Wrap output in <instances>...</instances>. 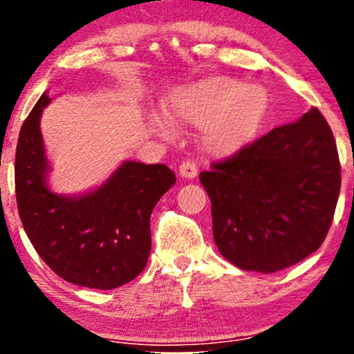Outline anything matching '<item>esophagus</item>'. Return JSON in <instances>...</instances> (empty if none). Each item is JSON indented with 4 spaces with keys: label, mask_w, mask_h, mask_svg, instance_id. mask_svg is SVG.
I'll return each mask as SVG.
<instances>
[{
    "label": "esophagus",
    "mask_w": 354,
    "mask_h": 354,
    "mask_svg": "<svg viewBox=\"0 0 354 354\" xmlns=\"http://www.w3.org/2000/svg\"><path fill=\"white\" fill-rule=\"evenodd\" d=\"M196 174H198V168L193 161H185V163H181L180 166L181 178H185V180H193V178H196Z\"/></svg>",
    "instance_id": "1"
}]
</instances>
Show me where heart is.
Instances as JSON below:
<instances>
[{
	"instance_id": "heart-1",
	"label": "heart",
	"mask_w": 354,
	"mask_h": 354,
	"mask_svg": "<svg viewBox=\"0 0 354 354\" xmlns=\"http://www.w3.org/2000/svg\"><path fill=\"white\" fill-rule=\"evenodd\" d=\"M268 95L258 84H243L228 76H211L178 89L163 101V113L148 118L153 131L171 138L173 123L200 126L198 143L214 158L241 151L261 128Z\"/></svg>"
}]
</instances>
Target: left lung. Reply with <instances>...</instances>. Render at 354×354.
Segmentation results:
<instances>
[{
  "label": "left lung",
  "mask_w": 354,
  "mask_h": 354,
  "mask_svg": "<svg viewBox=\"0 0 354 354\" xmlns=\"http://www.w3.org/2000/svg\"><path fill=\"white\" fill-rule=\"evenodd\" d=\"M219 253L245 271L274 273L315 253L341 188L335 136L316 108L200 173Z\"/></svg>",
  "instance_id": "1"
}]
</instances>
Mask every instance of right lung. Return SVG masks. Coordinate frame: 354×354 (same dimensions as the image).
I'll use <instances>...</instances> for the list:
<instances>
[{
	"mask_svg": "<svg viewBox=\"0 0 354 354\" xmlns=\"http://www.w3.org/2000/svg\"><path fill=\"white\" fill-rule=\"evenodd\" d=\"M50 103L44 91L18 138L15 185L24 231L43 261L68 283L95 290L123 286L148 263L149 218L176 176L166 165L123 161L95 189L55 193L39 128Z\"/></svg>",
	"mask_w": 354,
	"mask_h": 354,
	"instance_id": "right-lung-1",
	"label": "right lung"
}]
</instances>
